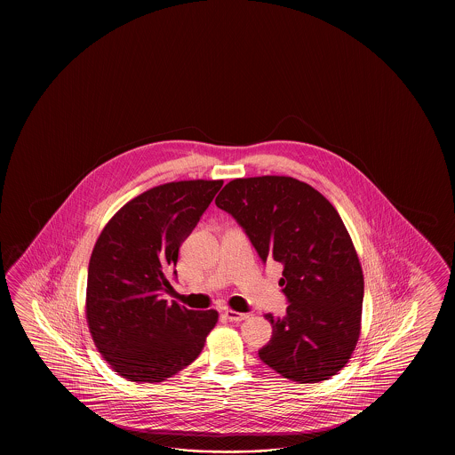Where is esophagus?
<instances>
[{"mask_svg": "<svg viewBox=\"0 0 455 455\" xmlns=\"http://www.w3.org/2000/svg\"><path fill=\"white\" fill-rule=\"evenodd\" d=\"M224 315L231 322H242V320L249 319V314H242V312L232 309L224 310Z\"/></svg>", "mask_w": 455, "mask_h": 455, "instance_id": "34e87169", "label": "esophagus"}]
</instances>
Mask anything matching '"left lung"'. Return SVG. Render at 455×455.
<instances>
[{"label":"left lung","instance_id":"left-lung-1","mask_svg":"<svg viewBox=\"0 0 455 455\" xmlns=\"http://www.w3.org/2000/svg\"><path fill=\"white\" fill-rule=\"evenodd\" d=\"M263 261L283 265L284 317L267 314L261 361L283 378L315 384L347 366L358 345L364 276L339 212L314 187L286 175L234 179L216 196Z\"/></svg>","mask_w":455,"mask_h":455}]
</instances>
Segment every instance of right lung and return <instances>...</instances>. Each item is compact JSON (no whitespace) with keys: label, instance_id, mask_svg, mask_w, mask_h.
Segmentation results:
<instances>
[{"label":"right lung","instance_id":"1","mask_svg":"<svg viewBox=\"0 0 455 455\" xmlns=\"http://www.w3.org/2000/svg\"><path fill=\"white\" fill-rule=\"evenodd\" d=\"M223 180L157 185L116 212L97 237L87 270L86 320L97 351L118 376L163 382L194 363L218 312L161 298L179 249ZM175 275V270H174Z\"/></svg>","mask_w":455,"mask_h":455}]
</instances>
